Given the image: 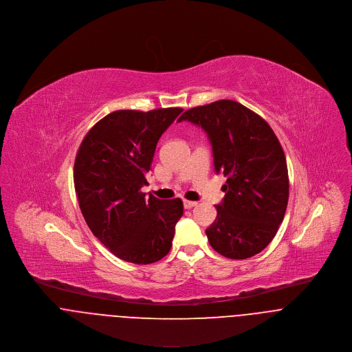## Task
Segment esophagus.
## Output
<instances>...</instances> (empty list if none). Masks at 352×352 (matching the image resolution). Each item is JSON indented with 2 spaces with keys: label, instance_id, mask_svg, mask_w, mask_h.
<instances>
[{
  "label": "esophagus",
  "instance_id": "esophagus-1",
  "mask_svg": "<svg viewBox=\"0 0 352 352\" xmlns=\"http://www.w3.org/2000/svg\"><path fill=\"white\" fill-rule=\"evenodd\" d=\"M196 206H197V203H196V201L184 200V207H185V210H190V208H193V207H196Z\"/></svg>",
  "mask_w": 352,
  "mask_h": 352
}]
</instances>
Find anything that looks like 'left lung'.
<instances>
[{
	"instance_id": "8db88e82",
	"label": "left lung",
	"mask_w": 352,
	"mask_h": 352,
	"mask_svg": "<svg viewBox=\"0 0 352 352\" xmlns=\"http://www.w3.org/2000/svg\"><path fill=\"white\" fill-rule=\"evenodd\" d=\"M208 135L214 171L227 177L217 216L206 230L219 254L243 260L264 250L278 232L288 203V171L272 128L243 104L223 99L185 111Z\"/></svg>"
}]
</instances>
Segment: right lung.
<instances>
[{
  "mask_svg": "<svg viewBox=\"0 0 352 352\" xmlns=\"http://www.w3.org/2000/svg\"><path fill=\"white\" fill-rule=\"evenodd\" d=\"M118 110L96 122L77 151L73 170L81 213L92 234L118 258L152 264L171 249L181 199H145L156 144L182 113Z\"/></svg>",
  "mask_w": 352,
  "mask_h": 352,
  "instance_id": "right-lung-1",
  "label": "right lung"
}]
</instances>
